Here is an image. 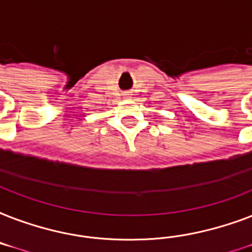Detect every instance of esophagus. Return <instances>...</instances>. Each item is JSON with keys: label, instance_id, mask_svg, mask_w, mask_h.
<instances>
[{"label": "esophagus", "instance_id": "esophagus-1", "mask_svg": "<svg viewBox=\"0 0 252 252\" xmlns=\"http://www.w3.org/2000/svg\"><path fill=\"white\" fill-rule=\"evenodd\" d=\"M124 96H126V98H130V94L129 93H126V94H124Z\"/></svg>", "mask_w": 252, "mask_h": 252}]
</instances>
